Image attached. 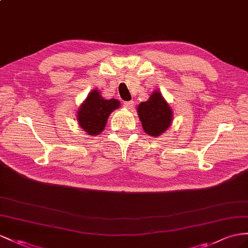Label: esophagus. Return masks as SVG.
Returning a JSON list of instances; mask_svg holds the SVG:
<instances>
[{"instance_id": "1", "label": "esophagus", "mask_w": 248, "mask_h": 248, "mask_svg": "<svg viewBox=\"0 0 248 248\" xmlns=\"http://www.w3.org/2000/svg\"><path fill=\"white\" fill-rule=\"evenodd\" d=\"M133 106H134V101H133V100L124 101V107L126 108V109H132Z\"/></svg>"}]
</instances>
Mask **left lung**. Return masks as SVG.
<instances>
[{
    "label": "left lung",
    "mask_w": 248,
    "mask_h": 248,
    "mask_svg": "<svg viewBox=\"0 0 248 248\" xmlns=\"http://www.w3.org/2000/svg\"><path fill=\"white\" fill-rule=\"evenodd\" d=\"M137 114L143 131L152 137H158L173 123V110L160 91H154L147 101L137 107Z\"/></svg>",
    "instance_id": "8db88e82"
}]
</instances>
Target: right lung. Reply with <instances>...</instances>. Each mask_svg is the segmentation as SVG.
<instances>
[{"label":"right lung","mask_w":248,"mask_h":248,"mask_svg":"<svg viewBox=\"0 0 248 248\" xmlns=\"http://www.w3.org/2000/svg\"><path fill=\"white\" fill-rule=\"evenodd\" d=\"M119 107V100L106 99L99 90L94 89L88 94L76 113L78 125L88 135L96 136L104 131L110 114Z\"/></svg>","instance_id":"add662e5"}]
</instances>
